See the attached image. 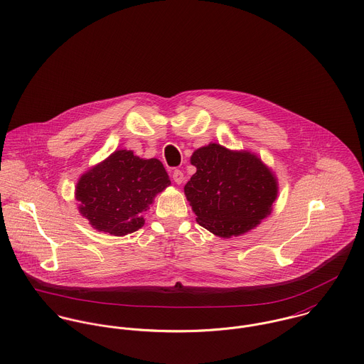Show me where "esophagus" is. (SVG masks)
Wrapping results in <instances>:
<instances>
[{"label": "esophagus", "instance_id": "obj_1", "mask_svg": "<svg viewBox=\"0 0 364 364\" xmlns=\"http://www.w3.org/2000/svg\"><path fill=\"white\" fill-rule=\"evenodd\" d=\"M172 178H173L175 183L181 185V183L183 182V172H182V171H179V169H175V171L172 172Z\"/></svg>", "mask_w": 364, "mask_h": 364}]
</instances>
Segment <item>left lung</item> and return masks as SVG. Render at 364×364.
Here are the masks:
<instances>
[{
  "instance_id": "1",
  "label": "left lung",
  "mask_w": 364,
  "mask_h": 364,
  "mask_svg": "<svg viewBox=\"0 0 364 364\" xmlns=\"http://www.w3.org/2000/svg\"><path fill=\"white\" fill-rule=\"evenodd\" d=\"M191 162L196 173L185 185V195L198 223L210 232L240 235L270 214L277 183L258 156L213 143L196 150Z\"/></svg>"
}]
</instances>
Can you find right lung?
Segmentation results:
<instances>
[{"instance_id": "1", "label": "right lung", "mask_w": 364, "mask_h": 364, "mask_svg": "<svg viewBox=\"0 0 364 364\" xmlns=\"http://www.w3.org/2000/svg\"><path fill=\"white\" fill-rule=\"evenodd\" d=\"M168 185L171 181L161 161L119 150L81 176L75 198L80 213L94 228L126 235L144 225L143 213Z\"/></svg>"}]
</instances>
